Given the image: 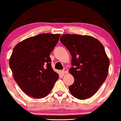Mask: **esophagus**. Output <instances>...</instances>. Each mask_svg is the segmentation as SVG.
I'll return each mask as SVG.
<instances>
[{
    "label": "esophagus",
    "instance_id": "obj_1",
    "mask_svg": "<svg viewBox=\"0 0 121 121\" xmlns=\"http://www.w3.org/2000/svg\"><path fill=\"white\" fill-rule=\"evenodd\" d=\"M62 73L63 74H67L68 73V70L67 68H65L62 71Z\"/></svg>",
    "mask_w": 121,
    "mask_h": 121
}]
</instances>
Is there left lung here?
Returning <instances> with one entry per match:
<instances>
[{
  "label": "left lung",
  "instance_id": "8db88e82",
  "mask_svg": "<svg viewBox=\"0 0 121 121\" xmlns=\"http://www.w3.org/2000/svg\"><path fill=\"white\" fill-rule=\"evenodd\" d=\"M60 40L70 52V73L74 82L69 86L73 96L84 100L94 95L107 78L110 60L103 45L88 35L65 34Z\"/></svg>",
  "mask_w": 121,
  "mask_h": 121
}]
</instances>
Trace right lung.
Segmentation results:
<instances>
[{"label":"right lung","mask_w":121,"mask_h":121,"mask_svg":"<svg viewBox=\"0 0 121 121\" xmlns=\"http://www.w3.org/2000/svg\"><path fill=\"white\" fill-rule=\"evenodd\" d=\"M60 36L43 33L26 39L14 47L10 69L18 86L29 96H47L59 78L52 68L50 55Z\"/></svg>","instance_id":"obj_1"}]
</instances>
